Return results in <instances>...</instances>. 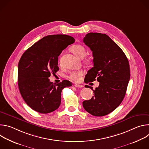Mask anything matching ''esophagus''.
I'll return each mask as SVG.
<instances>
[{"mask_svg": "<svg viewBox=\"0 0 149 149\" xmlns=\"http://www.w3.org/2000/svg\"><path fill=\"white\" fill-rule=\"evenodd\" d=\"M74 87H75L77 88H82L83 87L82 85H79V84H75Z\"/></svg>", "mask_w": 149, "mask_h": 149, "instance_id": "esophagus-1", "label": "esophagus"}]
</instances>
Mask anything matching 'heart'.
I'll use <instances>...</instances> for the list:
<instances>
[{
	"instance_id": "obj_1",
	"label": "heart",
	"mask_w": 149,
	"mask_h": 149,
	"mask_svg": "<svg viewBox=\"0 0 149 149\" xmlns=\"http://www.w3.org/2000/svg\"><path fill=\"white\" fill-rule=\"evenodd\" d=\"M71 51L78 58H82L85 54H86V49L84 46L79 44L74 45L71 48ZM86 61H90L89 58H87L86 59ZM83 74L82 71H73L71 72L69 75V78L73 81H77L78 78L81 77Z\"/></svg>"
}]
</instances>
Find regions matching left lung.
I'll list each match as a JSON object with an SVG mask.
<instances>
[{"instance_id": "1", "label": "left lung", "mask_w": 149, "mask_h": 149, "mask_svg": "<svg viewBox=\"0 0 149 149\" xmlns=\"http://www.w3.org/2000/svg\"><path fill=\"white\" fill-rule=\"evenodd\" d=\"M83 42L93 52L94 66L85 77V82L97 80L99 86L94 96L82 102L84 109L93 116H104L121 103L130 80L129 61L122 49L106 34L88 33ZM86 87V86H85Z\"/></svg>"}]
</instances>
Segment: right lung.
Instances as JSON below:
<instances>
[{"label": "right lung", "instance_id": "right-lung-1", "mask_svg": "<svg viewBox=\"0 0 149 149\" xmlns=\"http://www.w3.org/2000/svg\"><path fill=\"white\" fill-rule=\"evenodd\" d=\"M75 39L67 35H48L28 48L18 63V87L23 99L33 110L47 114L61 104L62 89L71 86L67 80L54 84L48 78L59 70L58 56Z\"/></svg>", "mask_w": 149, "mask_h": 149}]
</instances>
